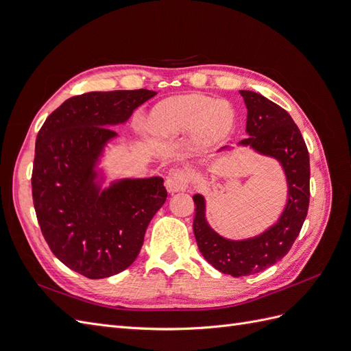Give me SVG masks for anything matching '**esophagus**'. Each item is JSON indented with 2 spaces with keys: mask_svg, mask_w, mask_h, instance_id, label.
I'll return each instance as SVG.
<instances>
[{
  "mask_svg": "<svg viewBox=\"0 0 351 351\" xmlns=\"http://www.w3.org/2000/svg\"><path fill=\"white\" fill-rule=\"evenodd\" d=\"M190 183H192V174L186 168H173L165 180V186L169 193L183 192Z\"/></svg>",
  "mask_w": 351,
  "mask_h": 351,
  "instance_id": "obj_1",
  "label": "esophagus"
}]
</instances>
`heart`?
<instances>
[{"mask_svg":"<svg viewBox=\"0 0 351 351\" xmlns=\"http://www.w3.org/2000/svg\"><path fill=\"white\" fill-rule=\"evenodd\" d=\"M234 114L227 104L204 95H186L159 104L152 127L156 132H199L208 141L221 139L232 125Z\"/></svg>","mask_w":351,"mask_h":351,"instance_id":"1","label":"heart"}]
</instances>
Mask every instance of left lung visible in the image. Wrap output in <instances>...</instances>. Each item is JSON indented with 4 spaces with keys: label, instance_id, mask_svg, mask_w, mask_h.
Returning <instances> with one entry per match:
<instances>
[{
    "label": "left lung",
    "instance_id": "1",
    "mask_svg": "<svg viewBox=\"0 0 351 351\" xmlns=\"http://www.w3.org/2000/svg\"><path fill=\"white\" fill-rule=\"evenodd\" d=\"M240 95L247 108L249 137L239 145L277 159L285 173L289 199L280 219L262 234L246 240H228L209 227L204 196H193V232L197 247L212 267L231 277L258 274L282 259L299 236L311 197L309 152L290 114L256 92L240 90ZM227 147H221V151Z\"/></svg>",
    "mask_w": 351,
    "mask_h": 351
}]
</instances>
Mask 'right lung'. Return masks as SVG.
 <instances>
[{"mask_svg": "<svg viewBox=\"0 0 351 351\" xmlns=\"http://www.w3.org/2000/svg\"><path fill=\"white\" fill-rule=\"evenodd\" d=\"M156 92L77 95L51 112L36 137L32 196L51 252L90 280L129 268L151 219L167 200L161 177L124 178L101 190L97 164L105 145Z\"/></svg>", "mask_w": 351, "mask_h": 351, "instance_id": "1", "label": "right lung"}]
</instances>
